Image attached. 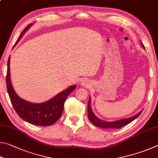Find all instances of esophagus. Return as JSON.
<instances>
[{
    "instance_id": "esophagus-1",
    "label": "esophagus",
    "mask_w": 158,
    "mask_h": 158,
    "mask_svg": "<svg viewBox=\"0 0 158 158\" xmlns=\"http://www.w3.org/2000/svg\"><path fill=\"white\" fill-rule=\"evenodd\" d=\"M86 84H87L86 81H85V80H83V81H82V84L83 85H85Z\"/></svg>"
}]
</instances>
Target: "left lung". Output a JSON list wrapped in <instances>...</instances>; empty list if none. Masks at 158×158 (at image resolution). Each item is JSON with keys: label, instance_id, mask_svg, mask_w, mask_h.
Here are the masks:
<instances>
[{"label": "left lung", "instance_id": "8db88e82", "mask_svg": "<svg viewBox=\"0 0 158 158\" xmlns=\"http://www.w3.org/2000/svg\"><path fill=\"white\" fill-rule=\"evenodd\" d=\"M142 47H144L143 44L141 43ZM142 111H140L139 113L135 115V116L128 118H125V119H121L119 120V121H114V122H105L104 121H102V120L99 119L97 116L93 114L92 111V109L90 107V100L89 98V103H88V114H89V118L90 121H91L93 124H94L95 126L101 127V128H105V129H109V128H121L122 127L125 126L127 124H129L130 123L133 121L134 120L137 118L141 114Z\"/></svg>", "mask_w": 158, "mask_h": 158}]
</instances>
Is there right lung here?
Instances as JSON below:
<instances>
[{"label": "right lung", "mask_w": 158, "mask_h": 158, "mask_svg": "<svg viewBox=\"0 0 158 158\" xmlns=\"http://www.w3.org/2000/svg\"><path fill=\"white\" fill-rule=\"evenodd\" d=\"M31 25L32 23H30L21 32L16 44L21 38L23 33L31 27ZM10 56L7 60L6 75L7 90L13 107L17 114L20 118L29 123L40 125V126H49L56 122L62 115L64 104L67 98L75 89L76 85H71L70 87L58 93L54 98L45 102L40 104L28 102L19 97L13 89L10 80Z\"/></svg>", "instance_id": "1"}]
</instances>
